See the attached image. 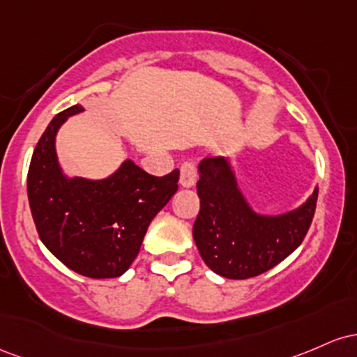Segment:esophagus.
<instances>
[{"label": "esophagus", "mask_w": 357, "mask_h": 357, "mask_svg": "<svg viewBox=\"0 0 357 357\" xmlns=\"http://www.w3.org/2000/svg\"><path fill=\"white\" fill-rule=\"evenodd\" d=\"M197 178V168L192 162H183L180 165V183L183 187H192Z\"/></svg>", "instance_id": "esophagus-1"}]
</instances>
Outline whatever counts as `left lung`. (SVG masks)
<instances>
[{
    "label": "left lung",
    "mask_w": 357,
    "mask_h": 357,
    "mask_svg": "<svg viewBox=\"0 0 357 357\" xmlns=\"http://www.w3.org/2000/svg\"><path fill=\"white\" fill-rule=\"evenodd\" d=\"M199 172L200 211L192 234L214 273L232 280L258 276L302 244L315 214L317 189L300 209L266 218L250 209L226 160L204 158Z\"/></svg>",
    "instance_id": "left-lung-1"
}]
</instances>
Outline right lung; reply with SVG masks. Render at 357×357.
Returning <instances> with one entry per match:
<instances>
[{
  "mask_svg": "<svg viewBox=\"0 0 357 357\" xmlns=\"http://www.w3.org/2000/svg\"><path fill=\"white\" fill-rule=\"evenodd\" d=\"M59 113L40 136L28 168V202L42 243L75 273L116 278L138 256L151 219L178 189V168L163 177L128 160L106 180L66 178L55 155V135L67 116Z\"/></svg>",
  "mask_w": 357,
  "mask_h": 357,
  "instance_id": "1",
  "label": "right lung"
}]
</instances>
